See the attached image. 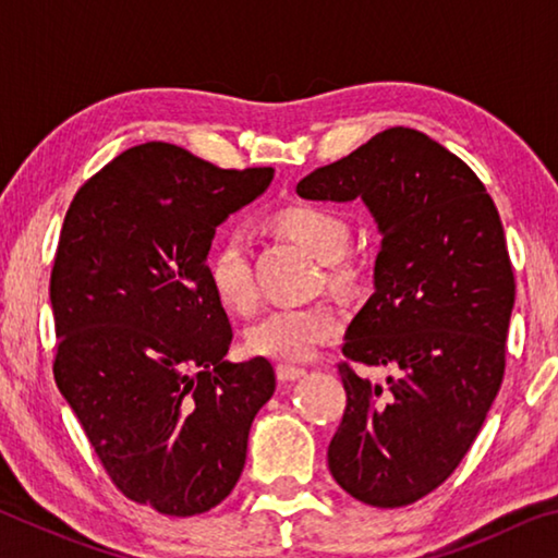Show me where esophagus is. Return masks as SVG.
<instances>
[{
	"label": "esophagus",
	"mask_w": 558,
	"mask_h": 558,
	"mask_svg": "<svg viewBox=\"0 0 558 558\" xmlns=\"http://www.w3.org/2000/svg\"><path fill=\"white\" fill-rule=\"evenodd\" d=\"M300 376H305V369H300V366H292V364H280L278 366V379L280 381H298Z\"/></svg>",
	"instance_id": "obj_1"
}]
</instances>
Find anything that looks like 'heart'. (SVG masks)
<instances>
[{"label":"heart","instance_id":"1","mask_svg":"<svg viewBox=\"0 0 558 558\" xmlns=\"http://www.w3.org/2000/svg\"><path fill=\"white\" fill-rule=\"evenodd\" d=\"M276 226L323 256L329 278L335 282H347L354 276V260L344 253L349 223L335 209L317 204H292L276 214ZM206 272L223 307L239 315L256 310L258 286L253 276L248 241L241 231L226 233L216 243ZM339 332H342V313L335 302L315 300L305 305H278L248 327L245 347L253 354L280 359V362H305L319 347L337 339Z\"/></svg>","mask_w":558,"mask_h":558}]
</instances>
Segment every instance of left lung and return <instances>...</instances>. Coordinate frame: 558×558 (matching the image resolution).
I'll use <instances>...</instances> for the list:
<instances>
[{"mask_svg": "<svg viewBox=\"0 0 558 558\" xmlns=\"http://www.w3.org/2000/svg\"><path fill=\"white\" fill-rule=\"evenodd\" d=\"M298 194L362 196L381 231L374 295L337 364L347 405L329 472L364 505H413L460 465L502 386L514 272L497 206L460 157L411 128L315 169ZM354 361L397 376L372 385Z\"/></svg>", "mask_w": 558, "mask_h": 558, "instance_id": "1", "label": "left lung"}]
</instances>
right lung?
Here are the masks:
<instances>
[{"mask_svg":"<svg viewBox=\"0 0 558 558\" xmlns=\"http://www.w3.org/2000/svg\"><path fill=\"white\" fill-rule=\"evenodd\" d=\"M272 172L145 143L93 174L65 211L49 288L56 386L112 485L169 517L231 495L251 423L276 391L268 359H223L233 329L206 272L216 226Z\"/></svg>","mask_w":558,"mask_h":558,"instance_id":"add662e5","label":"right lung"}]
</instances>
